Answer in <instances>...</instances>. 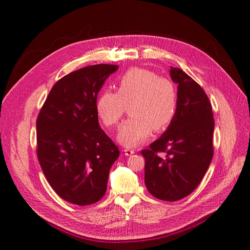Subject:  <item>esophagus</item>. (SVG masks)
I'll return each mask as SVG.
<instances>
[{"label":"esophagus","mask_w":250,"mask_h":250,"mask_svg":"<svg viewBox=\"0 0 250 250\" xmlns=\"http://www.w3.org/2000/svg\"><path fill=\"white\" fill-rule=\"evenodd\" d=\"M135 153V151L134 149H132V148H125L124 149V154L125 155V156H131V155H133Z\"/></svg>","instance_id":"1"}]
</instances>
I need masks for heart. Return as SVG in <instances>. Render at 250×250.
<instances>
[{"label": "heart", "mask_w": 250, "mask_h": 250, "mask_svg": "<svg viewBox=\"0 0 250 250\" xmlns=\"http://www.w3.org/2000/svg\"><path fill=\"white\" fill-rule=\"evenodd\" d=\"M131 116L120 126L118 140L134 146L146 140L153 130H166L172 123L178 105L175 83L155 71L131 68L119 77L117 91L105 90L98 96L96 111L105 126H115L126 112Z\"/></svg>", "instance_id": "obj_1"}]
</instances>
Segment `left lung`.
Returning <instances> with one entry per match:
<instances>
[{"label": "left lung", "mask_w": 250, "mask_h": 250, "mask_svg": "<svg viewBox=\"0 0 250 250\" xmlns=\"http://www.w3.org/2000/svg\"><path fill=\"white\" fill-rule=\"evenodd\" d=\"M169 72L178 83L176 115L162 136L141 154L149 194L174 202L194 191L208 170L213 156L215 120L201 85L179 68L170 67Z\"/></svg>", "instance_id": "8db88e82"}]
</instances>
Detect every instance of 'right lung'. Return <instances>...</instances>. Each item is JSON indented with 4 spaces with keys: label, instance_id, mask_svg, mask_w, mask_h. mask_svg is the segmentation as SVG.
I'll return each mask as SVG.
<instances>
[{
    "label": "right lung",
    "instance_id": "obj_1",
    "mask_svg": "<svg viewBox=\"0 0 250 250\" xmlns=\"http://www.w3.org/2000/svg\"><path fill=\"white\" fill-rule=\"evenodd\" d=\"M116 65L99 63L55 83L37 119V155L47 181L62 199L76 205L101 200L118 146L99 126V90Z\"/></svg>",
    "mask_w": 250,
    "mask_h": 250
}]
</instances>
